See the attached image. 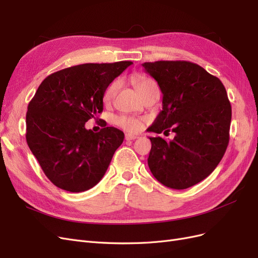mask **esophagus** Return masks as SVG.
Listing matches in <instances>:
<instances>
[{
    "instance_id": "34e87169",
    "label": "esophagus",
    "mask_w": 258,
    "mask_h": 258,
    "mask_svg": "<svg viewBox=\"0 0 258 258\" xmlns=\"http://www.w3.org/2000/svg\"><path fill=\"white\" fill-rule=\"evenodd\" d=\"M124 139H126L127 141H134V140L138 139V136L130 135V134H126V136H124Z\"/></svg>"
}]
</instances>
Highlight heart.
<instances>
[{
	"mask_svg": "<svg viewBox=\"0 0 258 258\" xmlns=\"http://www.w3.org/2000/svg\"><path fill=\"white\" fill-rule=\"evenodd\" d=\"M132 82H134V85L138 92L143 97L147 91H150L153 88H157L155 82L150 79V77L144 76V75H136L134 79H132ZM119 87V83L115 81L108 85V87L105 89L103 93V101L105 103L111 102L113 100L114 96L116 95L117 90H118ZM114 122L117 124V126L127 130L129 132H138L141 130L144 126V120L141 118H138V117L134 116H127V115H120L115 117Z\"/></svg>",
	"mask_w": 258,
	"mask_h": 258,
	"instance_id": "obj_1",
	"label": "heart"
}]
</instances>
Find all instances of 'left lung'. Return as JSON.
I'll use <instances>...</instances> for the list:
<instances>
[{"label": "left lung", "mask_w": 258, "mask_h": 258, "mask_svg": "<svg viewBox=\"0 0 258 258\" xmlns=\"http://www.w3.org/2000/svg\"><path fill=\"white\" fill-rule=\"evenodd\" d=\"M158 83L162 111L148 132L167 134V141L151 137L147 163L158 182L185 189L213 172L229 142L231 106L217 77L188 61H156L142 64Z\"/></svg>", "instance_id": "obj_1"}]
</instances>
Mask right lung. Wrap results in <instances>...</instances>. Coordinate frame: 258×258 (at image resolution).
<instances>
[{"label":"right lung","mask_w":258,"mask_h":258,"mask_svg":"<svg viewBox=\"0 0 258 258\" xmlns=\"http://www.w3.org/2000/svg\"><path fill=\"white\" fill-rule=\"evenodd\" d=\"M132 64L85 63L42 82L27 112V143L45 175L61 189L81 192L105 174L124 135L106 127L95 134L85 123L103 111V93Z\"/></svg>","instance_id":"right-lung-1"}]
</instances>
